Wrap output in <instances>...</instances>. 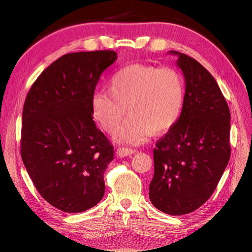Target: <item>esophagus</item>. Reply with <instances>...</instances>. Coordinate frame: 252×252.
I'll return each mask as SVG.
<instances>
[{
  "label": "esophagus",
  "instance_id": "obj_1",
  "mask_svg": "<svg viewBox=\"0 0 252 252\" xmlns=\"http://www.w3.org/2000/svg\"><path fill=\"white\" fill-rule=\"evenodd\" d=\"M135 151L132 148H125V147H119L117 149V155L119 157H126V156H130V155L134 154Z\"/></svg>",
  "mask_w": 252,
  "mask_h": 252
}]
</instances>
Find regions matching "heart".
<instances>
[{
  "instance_id": "1",
  "label": "heart",
  "mask_w": 252,
  "mask_h": 252,
  "mask_svg": "<svg viewBox=\"0 0 252 252\" xmlns=\"http://www.w3.org/2000/svg\"><path fill=\"white\" fill-rule=\"evenodd\" d=\"M185 97V80L178 69L135 63L111 77L109 92L96 91L91 107L95 120L110 134L119 127L127 108L131 117L115 137L120 143L138 145L154 132L167 133L178 125Z\"/></svg>"
}]
</instances>
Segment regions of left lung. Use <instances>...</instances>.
Listing matches in <instances>:
<instances>
[{
	"mask_svg": "<svg viewBox=\"0 0 252 252\" xmlns=\"http://www.w3.org/2000/svg\"><path fill=\"white\" fill-rule=\"evenodd\" d=\"M178 65L184 73L183 114L154 148V178L149 184L153 205L170 216L201 207L213 191L231 157L226 99L207 69L183 53Z\"/></svg>",
	"mask_w": 252,
	"mask_h": 252,
	"instance_id": "8db88e82",
	"label": "left lung"
}]
</instances>
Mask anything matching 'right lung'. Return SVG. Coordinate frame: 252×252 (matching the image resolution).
I'll list each match as a JSON object with an SVG mask.
<instances>
[{
  "instance_id": "right-lung-1",
  "label": "right lung",
  "mask_w": 252,
  "mask_h": 252,
  "mask_svg": "<svg viewBox=\"0 0 252 252\" xmlns=\"http://www.w3.org/2000/svg\"><path fill=\"white\" fill-rule=\"evenodd\" d=\"M110 50L69 53L43 70L24 104L20 155L36 190L63 212L101 200L114 146L93 120L91 100Z\"/></svg>"
}]
</instances>
